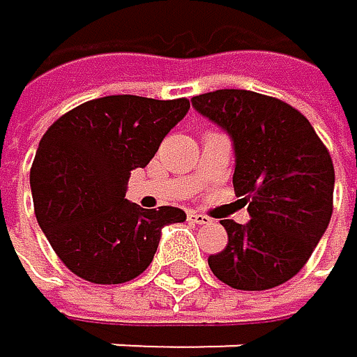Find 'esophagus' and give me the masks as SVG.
<instances>
[{
	"label": "esophagus",
	"instance_id": "1",
	"mask_svg": "<svg viewBox=\"0 0 357 357\" xmlns=\"http://www.w3.org/2000/svg\"><path fill=\"white\" fill-rule=\"evenodd\" d=\"M188 218L197 225H208L210 222V216H205V214H199V212H190Z\"/></svg>",
	"mask_w": 357,
	"mask_h": 357
}]
</instances>
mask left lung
Wrapping results in <instances>:
<instances>
[{"instance_id":"left-lung-1","label":"left lung","mask_w":357,"mask_h":357,"mask_svg":"<svg viewBox=\"0 0 357 357\" xmlns=\"http://www.w3.org/2000/svg\"><path fill=\"white\" fill-rule=\"evenodd\" d=\"M192 107L229 132L233 188L250 220H220L229 244L208 264L218 280L264 291L294 278L332 218L334 165L310 121L291 105L246 89H216Z\"/></svg>"}]
</instances>
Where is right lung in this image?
Returning a JSON list of instances; mask_svg holds the SVG:
<instances>
[{
  "label": "right lung",
  "mask_w": 357,
  "mask_h": 357,
  "mask_svg": "<svg viewBox=\"0 0 357 357\" xmlns=\"http://www.w3.org/2000/svg\"><path fill=\"white\" fill-rule=\"evenodd\" d=\"M186 98L105 96L63 113L40 139L29 171L33 212L61 264L83 280L119 284L143 274L180 208L143 210L126 197L130 171L147 167Z\"/></svg>",
  "instance_id": "1"
}]
</instances>
